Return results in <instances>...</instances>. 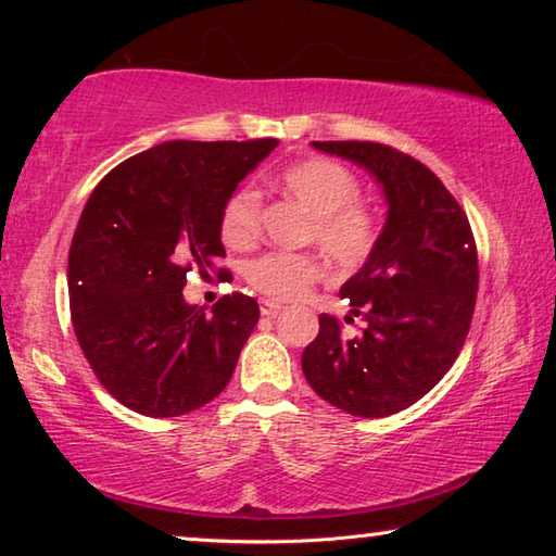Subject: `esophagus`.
<instances>
[{
    "label": "esophagus",
    "instance_id": "esophagus-1",
    "mask_svg": "<svg viewBox=\"0 0 556 556\" xmlns=\"http://www.w3.org/2000/svg\"><path fill=\"white\" fill-rule=\"evenodd\" d=\"M260 312H262V316H277V314L285 312V306L277 304V301L262 299V301H260Z\"/></svg>",
    "mask_w": 556,
    "mask_h": 556
}]
</instances>
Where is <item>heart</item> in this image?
Segmentation results:
<instances>
[{"instance_id": "b5f03b06", "label": "heart", "mask_w": 556, "mask_h": 556, "mask_svg": "<svg viewBox=\"0 0 556 556\" xmlns=\"http://www.w3.org/2000/svg\"><path fill=\"white\" fill-rule=\"evenodd\" d=\"M279 186L291 201L312 215V238L328 257L343 267H357L378 242V223L357 205L361 184L351 168L331 159H308L289 166ZM260 232V195L255 188H240L223 211L220 235L230 248H250ZM321 262L312 255L269 252L244 265V279L262 294L275 299L304 296L321 279Z\"/></svg>"}]
</instances>
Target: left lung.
<instances>
[{
	"mask_svg": "<svg viewBox=\"0 0 556 556\" xmlns=\"http://www.w3.org/2000/svg\"><path fill=\"white\" fill-rule=\"evenodd\" d=\"M368 172L388 215L365 265L341 287L361 336L318 316L301 370L318 397L353 417H388L444 378L468 336L478 291V255L466 213L434 172L375 142H312ZM351 321V316H345Z\"/></svg>",
	"mask_w": 556,
	"mask_h": 556,
	"instance_id": "8db88e82",
	"label": "left lung"
}]
</instances>
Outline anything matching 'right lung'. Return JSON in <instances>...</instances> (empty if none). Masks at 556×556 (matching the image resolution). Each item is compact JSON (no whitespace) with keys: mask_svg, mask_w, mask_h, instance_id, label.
<instances>
[{"mask_svg":"<svg viewBox=\"0 0 556 556\" xmlns=\"http://www.w3.org/2000/svg\"><path fill=\"white\" fill-rule=\"evenodd\" d=\"M277 144L176 139L122 162L92 191L71 242V316L92 372L125 407L178 417L230 382L257 301L230 294L205 312L184 299L186 275L225 255V205Z\"/></svg>","mask_w":556,"mask_h":556,"instance_id":"add662e5","label":"right lung"}]
</instances>
